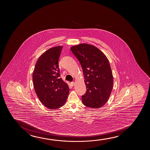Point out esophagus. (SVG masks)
Returning a JSON list of instances; mask_svg holds the SVG:
<instances>
[{"label":"esophagus","mask_w":150,"mask_h":150,"mask_svg":"<svg viewBox=\"0 0 150 150\" xmlns=\"http://www.w3.org/2000/svg\"><path fill=\"white\" fill-rule=\"evenodd\" d=\"M71 85H72V86H73L74 85V84H75V82H71Z\"/></svg>","instance_id":"1"}]
</instances>
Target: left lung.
Returning <instances> with one entry per match:
<instances>
[{
    "instance_id": "8db88e82",
    "label": "left lung",
    "mask_w": 150,
    "mask_h": 150,
    "mask_svg": "<svg viewBox=\"0 0 150 150\" xmlns=\"http://www.w3.org/2000/svg\"><path fill=\"white\" fill-rule=\"evenodd\" d=\"M71 50L83 72L86 91L81 96L83 104L93 109L103 107L113 86V75L107 57L97 47L86 43L73 46Z\"/></svg>"
}]
</instances>
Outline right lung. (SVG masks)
<instances>
[{
    "mask_svg": "<svg viewBox=\"0 0 150 150\" xmlns=\"http://www.w3.org/2000/svg\"><path fill=\"white\" fill-rule=\"evenodd\" d=\"M62 47H52L42 54L34 70L33 82L35 92L41 103L49 109L64 105L68 98V84L60 77L58 66Z\"/></svg>",
    "mask_w": 150,
    "mask_h": 150,
    "instance_id": "obj_1",
    "label": "right lung"
}]
</instances>
